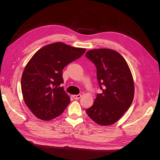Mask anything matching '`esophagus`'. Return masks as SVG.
Returning <instances> with one entry per match:
<instances>
[{
  "label": "esophagus",
  "mask_w": 160,
  "mask_h": 160,
  "mask_svg": "<svg viewBox=\"0 0 160 160\" xmlns=\"http://www.w3.org/2000/svg\"><path fill=\"white\" fill-rule=\"evenodd\" d=\"M81 94H79V95H72V98H73L74 99H79L81 98Z\"/></svg>",
  "instance_id": "obj_1"
}]
</instances>
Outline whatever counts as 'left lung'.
I'll return each mask as SVG.
<instances>
[{"label": "left lung", "instance_id": "1", "mask_svg": "<svg viewBox=\"0 0 160 160\" xmlns=\"http://www.w3.org/2000/svg\"><path fill=\"white\" fill-rule=\"evenodd\" d=\"M86 57L95 64L101 93L97 95L87 114L100 125L117 122L132 103L134 83L126 61L119 52L109 49L88 51Z\"/></svg>", "mask_w": 160, "mask_h": 160}]
</instances>
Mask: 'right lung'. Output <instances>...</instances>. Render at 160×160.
<instances>
[{"instance_id": "right-lung-1", "label": "right lung", "mask_w": 160, "mask_h": 160, "mask_svg": "<svg viewBox=\"0 0 160 160\" xmlns=\"http://www.w3.org/2000/svg\"><path fill=\"white\" fill-rule=\"evenodd\" d=\"M85 50L54 42L37 51L28 62L21 77V90L25 104L37 118L54 119L69 104V96L61 86L62 69Z\"/></svg>"}]
</instances>
